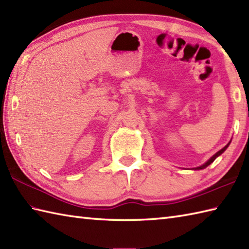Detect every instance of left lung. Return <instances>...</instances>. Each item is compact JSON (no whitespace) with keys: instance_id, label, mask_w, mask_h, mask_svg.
Here are the masks:
<instances>
[{"instance_id":"8db88e82","label":"left lung","mask_w":249,"mask_h":249,"mask_svg":"<svg viewBox=\"0 0 249 249\" xmlns=\"http://www.w3.org/2000/svg\"><path fill=\"white\" fill-rule=\"evenodd\" d=\"M228 145H229V143L228 144H227L225 147H224V149H221L220 151H218L217 153H216V154L213 156V157H211L210 158V160H208V161H206L205 163H204V165H202V166H200V167H198L197 169H204V168H206V167H208L209 165H211V163H212L215 160H216V157H218L220 154H221V153H224L225 152V150L227 149V147H228Z\"/></svg>"}]
</instances>
